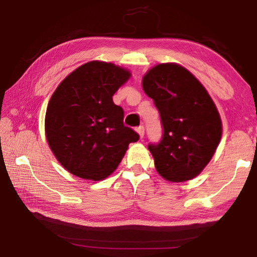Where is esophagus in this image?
Returning <instances> with one entry per match:
<instances>
[{
    "label": "esophagus",
    "instance_id": "1",
    "mask_svg": "<svg viewBox=\"0 0 257 257\" xmlns=\"http://www.w3.org/2000/svg\"><path fill=\"white\" fill-rule=\"evenodd\" d=\"M136 132L138 133L141 139H143V137H144V134H145V128L143 127V125H139V127L136 128Z\"/></svg>",
    "mask_w": 257,
    "mask_h": 257
}]
</instances>
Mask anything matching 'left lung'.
Instances as JSON below:
<instances>
[{"mask_svg":"<svg viewBox=\"0 0 257 257\" xmlns=\"http://www.w3.org/2000/svg\"><path fill=\"white\" fill-rule=\"evenodd\" d=\"M162 123L159 143H150L155 168L164 179H193L210 162L219 145L222 125L206 89L191 73L175 63L159 64L143 79Z\"/></svg>","mask_w":257,"mask_h":257,"instance_id":"1","label":"left lung"}]
</instances>
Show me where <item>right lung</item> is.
Listing matches in <instances>:
<instances>
[{
    "instance_id": "1",
    "label": "right lung",
    "mask_w": 257,
    "mask_h": 257,
    "mask_svg": "<svg viewBox=\"0 0 257 257\" xmlns=\"http://www.w3.org/2000/svg\"><path fill=\"white\" fill-rule=\"evenodd\" d=\"M130 77L112 63L92 61L76 69L52 95L45 115L52 152L82 179L102 180L115 170L139 135L123 124L112 96Z\"/></svg>"
}]
</instances>
